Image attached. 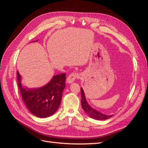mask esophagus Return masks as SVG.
Returning <instances> with one entry per match:
<instances>
[{"label": "esophagus", "instance_id": "esophagus-1", "mask_svg": "<svg viewBox=\"0 0 148 148\" xmlns=\"http://www.w3.org/2000/svg\"><path fill=\"white\" fill-rule=\"evenodd\" d=\"M79 75L78 73L72 72L68 76V77L66 78V82L68 83H72L76 79L79 78Z\"/></svg>", "mask_w": 148, "mask_h": 148}]
</instances>
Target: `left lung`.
<instances>
[{
  "instance_id": "obj_1",
  "label": "left lung",
  "mask_w": 148,
  "mask_h": 148,
  "mask_svg": "<svg viewBox=\"0 0 148 148\" xmlns=\"http://www.w3.org/2000/svg\"><path fill=\"white\" fill-rule=\"evenodd\" d=\"M81 95H82V106L83 109L85 111L89 117L96 120H106L110 118L112 115H106L98 112L89 106L86 100V97L82 88H81Z\"/></svg>"
}]
</instances>
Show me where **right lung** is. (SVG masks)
Masks as SVG:
<instances>
[{"mask_svg": "<svg viewBox=\"0 0 148 148\" xmlns=\"http://www.w3.org/2000/svg\"><path fill=\"white\" fill-rule=\"evenodd\" d=\"M16 75L21 97L31 112L41 118L48 117L54 114L60 105L62 92L65 87L66 74L54 76L46 86L38 89L23 88L18 71Z\"/></svg>", "mask_w": 148, "mask_h": 148, "instance_id": "obj_1", "label": "right lung"}]
</instances>
